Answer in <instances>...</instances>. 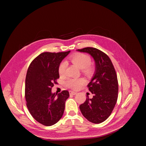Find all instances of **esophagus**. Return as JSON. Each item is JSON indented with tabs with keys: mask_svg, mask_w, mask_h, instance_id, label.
<instances>
[{
	"mask_svg": "<svg viewBox=\"0 0 146 146\" xmlns=\"http://www.w3.org/2000/svg\"><path fill=\"white\" fill-rule=\"evenodd\" d=\"M69 94H72V95H76L77 94V92H75V91H69Z\"/></svg>",
	"mask_w": 146,
	"mask_h": 146,
	"instance_id": "obj_1",
	"label": "esophagus"
}]
</instances>
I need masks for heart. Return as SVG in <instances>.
<instances>
[{
  "instance_id": "1",
  "label": "heart",
  "mask_w": 146,
  "mask_h": 146,
  "mask_svg": "<svg viewBox=\"0 0 146 146\" xmlns=\"http://www.w3.org/2000/svg\"><path fill=\"white\" fill-rule=\"evenodd\" d=\"M70 60L79 69H82V72L86 76H90L92 74V68L90 65L91 59L88 55L83 54H77L70 57ZM66 67H67V63L66 61H62L60 64L58 66V73L60 76H62L65 74ZM83 82V79L80 78H69L66 82V85L70 88L76 90L82 85Z\"/></svg>"
}]
</instances>
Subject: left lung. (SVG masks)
<instances>
[{"label":"left lung","mask_w":146,"mask_h":146,"mask_svg":"<svg viewBox=\"0 0 146 146\" xmlns=\"http://www.w3.org/2000/svg\"><path fill=\"white\" fill-rule=\"evenodd\" d=\"M77 51L90 54L95 62V71L88 85L93 94L80 105V111L87 120L94 123L105 121L115 106L118 94L116 73L111 60L105 53L94 47H85Z\"/></svg>","instance_id":"1"}]
</instances>
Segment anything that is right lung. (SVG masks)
<instances>
[{
	"label": "right lung",
	"mask_w": 146,
	"mask_h": 146,
	"mask_svg": "<svg viewBox=\"0 0 146 146\" xmlns=\"http://www.w3.org/2000/svg\"><path fill=\"white\" fill-rule=\"evenodd\" d=\"M70 51L44 52L30 64L25 78V97L31 115L41 124L54 125L62 117L68 91L52 92L54 83L60 77L58 66Z\"/></svg>",
	"instance_id": "1"
}]
</instances>
